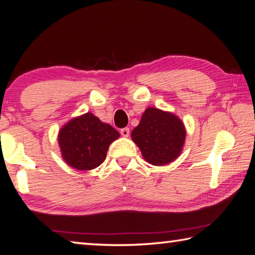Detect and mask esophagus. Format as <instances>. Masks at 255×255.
I'll list each match as a JSON object with an SVG mask.
<instances>
[{"label":"esophagus","instance_id":"obj_1","mask_svg":"<svg viewBox=\"0 0 255 255\" xmlns=\"http://www.w3.org/2000/svg\"><path fill=\"white\" fill-rule=\"evenodd\" d=\"M121 133H122V136L123 137H128L129 136V128H123L122 130H121Z\"/></svg>","mask_w":255,"mask_h":255}]
</instances>
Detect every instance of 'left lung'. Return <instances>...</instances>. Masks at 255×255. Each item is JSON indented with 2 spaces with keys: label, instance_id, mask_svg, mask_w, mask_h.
<instances>
[{
  "label": "left lung",
  "instance_id": "8db88e82",
  "mask_svg": "<svg viewBox=\"0 0 255 255\" xmlns=\"http://www.w3.org/2000/svg\"><path fill=\"white\" fill-rule=\"evenodd\" d=\"M186 130L174 114L148 107L131 138L142 156L152 165H165L174 161L183 149Z\"/></svg>",
  "mask_w": 255,
  "mask_h": 255
}]
</instances>
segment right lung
Here are the masks:
<instances>
[{"label":"right lung","mask_w":255,"mask_h":255,"mask_svg":"<svg viewBox=\"0 0 255 255\" xmlns=\"http://www.w3.org/2000/svg\"><path fill=\"white\" fill-rule=\"evenodd\" d=\"M119 137L111 125L102 123L92 113L71 119L58 136L61 155L75 170L95 169L104 162L110 144Z\"/></svg>","instance_id":"right-lung-1"}]
</instances>
